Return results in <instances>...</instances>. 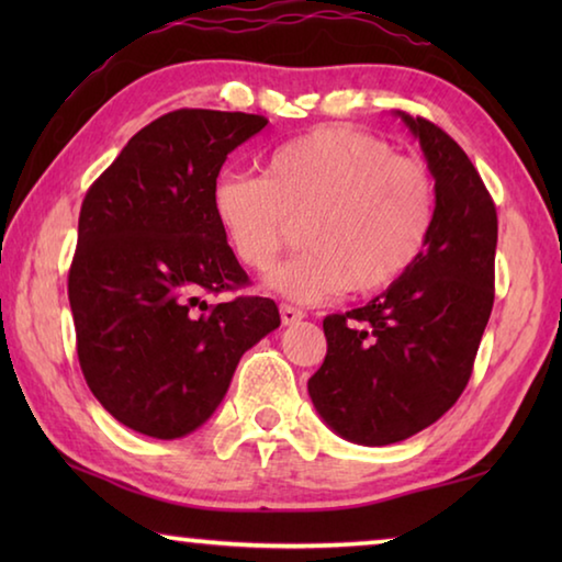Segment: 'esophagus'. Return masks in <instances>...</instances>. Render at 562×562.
I'll return each instance as SVG.
<instances>
[{
	"label": "esophagus",
	"instance_id": "34e87169",
	"mask_svg": "<svg viewBox=\"0 0 562 562\" xmlns=\"http://www.w3.org/2000/svg\"><path fill=\"white\" fill-rule=\"evenodd\" d=\"M280 317H282V325H297V322L304 319V312L297 310V307H292V304H282Z\"/></svg>",
	"mask_w": 562,
	"mask_h": 562
}]
</instances>
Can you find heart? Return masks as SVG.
<instances>
[{"label":"heart","mask_w":562,"mask_h":562,"mask_svg":"<svg viewBox=\"0 0 562 562\" xmlns=\"http://www.w3.org/2000/svg\"><path fill=\"white\" fill-rule=\"evenodd\" d=\"M211 207L250 270H268L302 221L304 250L268 274V288L317 304L404 278L429 243L436 188L424 164L394 156L386 140L327 126L274 148L262 176L225 170L211 188Z\"/></svg>","instance_id":"1"}]
</instances>
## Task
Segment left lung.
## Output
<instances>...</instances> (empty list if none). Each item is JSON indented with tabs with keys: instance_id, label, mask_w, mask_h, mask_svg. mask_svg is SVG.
I'll list each match as a JSON object with an SVG mask.
<instances>
[{
	"instance_id": "left-lung-1",
	"label": "left lung",
	"mask_w": 562,
	"mask_h": 562,
	"mask_svg": "<svg viewBox=\"0 0 562 562\" xmlns=\"http://www.w3.org/2000/svg\"><path fill=\"white\" fill-rule=\"evenodd\" d=\"M396 116L436 180L429 243L379 297L325 317L327 357L307 382L322 422L361 446L404 441L449 412L493 310L496 205L449 133L404 111Z\"/></svg>"
}]
</instances>
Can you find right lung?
I'll return each mask as SVG.
<instances>
[{
  "instance_id": "obj_1",
  "label": "right lung",
  "mask_w": 562,
  "mask_h": 562,
  "mask_svg": "<svg viewBox=\"0 0 562 562\" xmlns=\"http://www.w3.org/2000/svg\"><path fill=\"white\" fill-rule=\"evenodd\" d=\"M265 126L240 111L166 113L83 198L69 270L76 351L93 396L133 431L170 441L201 429L240 357L280 327L268 297L203 300L247 284L211 188Z\"/></svg>"
}]
</instances>
